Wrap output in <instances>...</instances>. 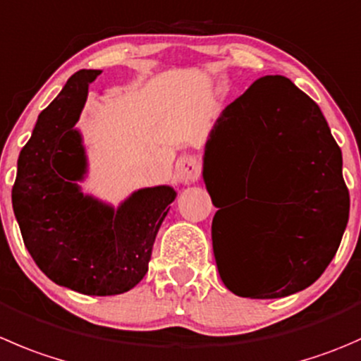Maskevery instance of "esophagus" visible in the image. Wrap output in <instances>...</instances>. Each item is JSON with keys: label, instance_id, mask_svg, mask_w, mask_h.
I'll return each instance as SVG.
<instances>
[{"label": "esophagus", "instance_id": "esophagus-1", "mask_svg": "<svg viewBox=\"0 0 361 361\" xmlns=\"http://www.w3.org/2000/svg\"><path fill=\"white\" fill-rule=\"evenodd\" d=\"M176 176L181 183H192L201 176V162L197 157L185 155L176 162Z\"/></svg>", "mask_w": 361, "mask_h": 361}]
</instances>
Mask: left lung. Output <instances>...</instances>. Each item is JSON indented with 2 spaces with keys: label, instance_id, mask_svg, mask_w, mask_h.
Masks as SVG:
<instances>
[{
  "label": "left lung",
  "instance_id": "obj_1",
  "mask_svg": "<svg viewBox=\"0 0 361 361\" xmlns=\"http://www.w3.org/2000/svg\"><path fill=\"white\" fill-rule=\"evenodd\" d=\"M202 178L208 192L222 178L229 195L243 199L241 213L255 219L233 240L240 254L233 261L224 248L234 229L213 202L220 208L213 252L231 293L284 298L323 275L349 219L342 152L319 106L288 77H261L222 111L206 141Z\"/></svg>",
  "mask_w": 361,
  "mask_h": 361
}]
</instances>
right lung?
I'll list each match as a JSON object with an SVG mask.
<instances>
[{"instance_id": "right-lung-1", "label": "right lung", "mask_w": 361, "mask_h": 361, "mask_svg": "<svg viewBox=\"0 0 361 361\" xmlns=\"http://www.w3.org/2000/svg\"><path fill=\"white\" fill-rule=\"evenodd\" d=\"M100 73L75 72L38 114L17 160L12 204L27 252L52 282L82 295L113 296L146 275L176 190L139 188L118 208L80 190L87 159L75 123Z\"/></svg>"}]
</instances>
